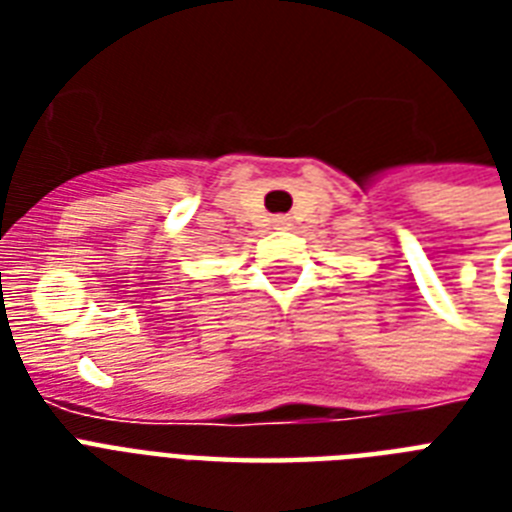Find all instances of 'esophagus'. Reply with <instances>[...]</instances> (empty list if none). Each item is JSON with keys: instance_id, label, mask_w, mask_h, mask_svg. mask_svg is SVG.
Segmentation results:
<instances>
[{"instance_id": "34e87169", "label": "esophagus", "mask_w": 512, "mask_h": 512, "mask_svg": "<svg viewBox=\"0 0 512 512\" xmlns=\"http://www.w3.org/2000/svg\"><path fill=\"white\" fill-rule=\"evenodd\" d=\"M273 223L279 225V228H289V225H292V223H289L287 215H276V220H273Z\"/></svg>"}]
</instances>
